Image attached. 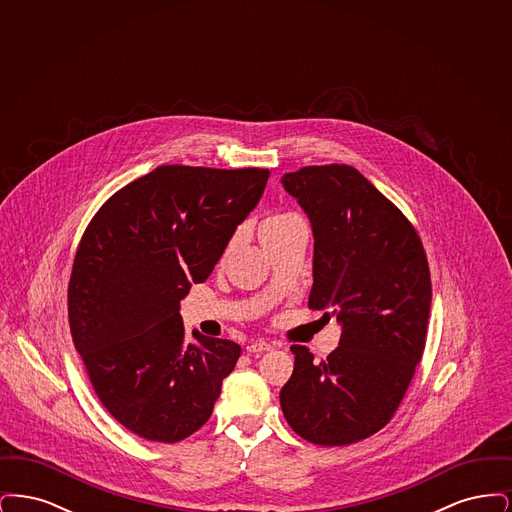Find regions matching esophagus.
I'll return each mask as SVG.
<instances>
[{
	"label": "esophagus",
	"mask_w": 512,
	"mask_h": 512,
	"mask_svg": "<svg viewBox=\"0 0 512 512\" xmlns=\"http://www.w3.org/2000/svg\"><path fill=\"white\" fill-rule=\"evenodd\" d=\"M270 349H272V345L263 340L251 341V343L247 345V351H249V353H263V351H270Z\"/></svg>",
	"instance_id": "34e87169"
}]
</instances>
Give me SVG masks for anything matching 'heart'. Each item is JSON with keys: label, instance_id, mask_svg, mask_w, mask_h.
Wrapping results in <instances>:
<instances>
[{"label": "heart", "instance_id": "obj_1", "mask_svg": "<svg viewBox=\"0 0 512 512\" xmlns=\"http://www.w3.org/2000/svg\"><path fill=\"white\" fill-rule=\"evenodd\" d=\"M299 217L293 213H272L259 222V240L261 244H268L272 240H276L278 236H282L290 226L295 222H299Z\"/></svg>", "mask_w": 512, "mask_h": 512}]
</instances>
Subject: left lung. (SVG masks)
<instances>
[{
	"mask_svg": "<svg viewBox=\"0 0 512 512\" xmlns=\"http://www.w3.org/2000/svg\"><path fill=\"white\" fill-rule=\"evenodd\" d=\"M280 182L313 228L309 307L341 324L322 363L293 345L282 413L311 443L349 445L390 422L420 363L432 303L426 253L411 222L353 167H305Z\"/></svg>",
	"mask_w": 512,
	"mask_h": 512,
	"instance_id": "8db88e82",
	"label": "left lung"
}]
</instances>
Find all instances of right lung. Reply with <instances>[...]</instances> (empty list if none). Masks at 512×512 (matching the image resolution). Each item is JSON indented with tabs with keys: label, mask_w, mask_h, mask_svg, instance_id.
Returning <instances> with one entry per match:
<instances>
[{
	"label": "right lung",
	"mask_w": 512,
	"mask_h": 512,
	"mask_svg": "<svg viewBox=\"0 0 512 512\" xmlns=\"http://www.w3.org/2000/svg\"><path fill=\"white\" fill-rule=\"evenodd\" d=\"M267 169L165 165L113 195L86 228L69 284L76 351L103 407L149 441L192 436L242 347L192 332L180 301L257 207Z\"/></svg>",
	"instance_id": "1"
}]
</instances>
